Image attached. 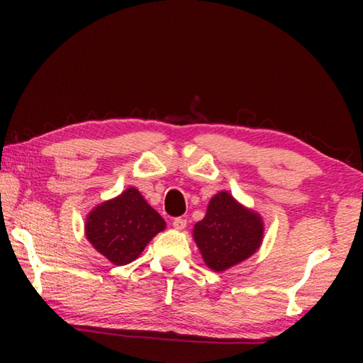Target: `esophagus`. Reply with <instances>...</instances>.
Returning <instances> with one entry per match:
<instances>
[{
  "label": "esophagus",
  "instance_id": "34e87169",
  "mask_svg": "<svg viewBox=\"0 0 363 363\" xmlns=\"http://www.w3.org/2000/svg\"><path fill=\"white\" fill-rule=\"evenodd\" d=\"M186 225H187V219H184V218H174L173 219L174 229L182 230V229H186Z\"/></svg>",
  "mask_w": 363,
  "mask_h": 363
}]
</instances>
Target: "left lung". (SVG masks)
Returning <instances> with one entry per match:
<instances>
[{"mask_svg":"<svg viewBox=\"0 0 363 363\" xmlns=\"http://www.w3.org/2000/svg\"><path fill=\"white\" fill-rule=\"evenodd\" d=\"M262 219L232 199L219 192L208 205L206 216L194 227V238L206 266L220 272L247 259L259 248Z\"/></svg>","mask_w":363,"mask_h":363,"instance_id":"left-lung-1","label":"left lung"}]
</instances>
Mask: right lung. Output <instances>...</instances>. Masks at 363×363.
<instances>
[{
	"instance_id": "add662e5",
	"label": "right lung",
	"mask_w": 363,
	"mask_h": 363,
	"mask_svg": "<svg viewBox=\"0 0 363 363\" xmlns=\"http://www.w3.org/2000/svg\"><path fill=\"white\" fill-rule=\"evenodd\" d=\"M163 229V218L134 187L94 208L86 219L88 240L116 266L133 262Z\"/></svg>"
}]
</instances>
